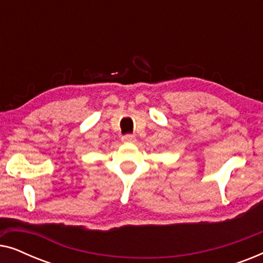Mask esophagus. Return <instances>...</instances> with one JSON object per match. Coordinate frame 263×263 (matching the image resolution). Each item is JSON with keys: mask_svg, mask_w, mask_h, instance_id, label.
Segmentation results:
<instances>
[{"mask_svg": "<svg viewBox=\"0 0 263 263\" xmlns=\"http://www.w3.org/2000/svg\"><path fill=\"white\" fill-rule=\"evenodd\" d=\"M122 141L123 142H134L135 141V136L132 134H125L122 136Z\"/></svg>", "mask_w": 263, "mask_h": 263, "instance_id": "esophagus-1", "label": "esophagus"}]
</instances>
